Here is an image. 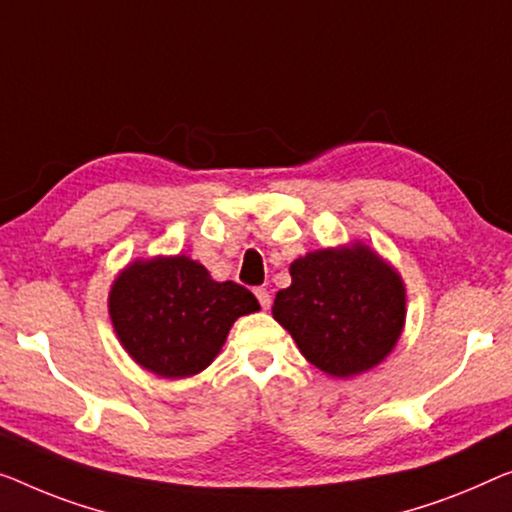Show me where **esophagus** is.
<instances>
[{"instance_id": "34e87169", "label": "esophagus", "mask_w": 512, "mask_h": 512, "mask_svg": "<svg viewBox=\"0 0 512 512\" xmlns=\"http://www.w3.org/2000/svg\"><path fill=\"white\" fill-rule=\"evenodd\" d=\"M255 296H257V301H259V305H262V308L266 310L271 305V294H269V289L266 287H257L255 289Z\"/></svg>"}]
</instances>
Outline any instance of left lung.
Listing matches in <instances>:
<instances>
[{"mask_svg":"<svg viewBox=\"0 0 512 512\" xmlns=\"http://www.w3.org/2000/svg\"><path fill=\"white\" fill-rule=\"evenodd\" d=\"M273 317L301 354L333 377L370 370L391 352L404 324L398 273L365 246L317 250L289 266Z\"/></svg>","mask_w":512,"mask_h":512,"instance_id":"left-lung-1","label":"left lung"}]
</instances>
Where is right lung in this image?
<instances>
[{
    "mask_svg": "<svg viewBox=\"0 0 512 512\" xmlns=\"http://www.w3.org/2000/svg\"><path fill=\"white\" fill-rule=\"evenodd\" d=\"M259 310L246 287L216 282L193 259L135 262L110 292V317L121 345L142 368L179 379L216 358L236 317Z\"/></svg>",
    "mask_w": 512,
    "mask_h": 512,
    "instance_id": "1",
    "label": "right lung"
}]
</instances>
